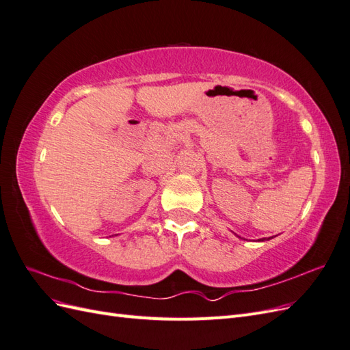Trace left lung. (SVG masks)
Returning a JSON list of instances; mask_svg holds the SVG:
<instances>
[{"instance_id": "8db88e82", "label": "left lung", "mask_w": 350, "mask_h": 350, "mask_svg": "<svg viewBox=\"0 0 350 350\" xmlns=\"http://www.w3.org/2000/svg\"><path fill=\"white\" fill-rule=\"evenodd\" d=\"M260 241H264V238H262V239H260Z\"/></svg>"}]
</instances>
